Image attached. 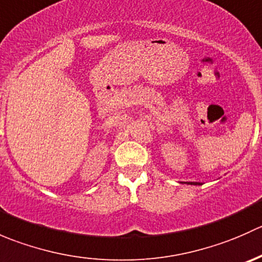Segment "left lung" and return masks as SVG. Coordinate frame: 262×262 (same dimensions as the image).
I'll list each match as a JSON object with an SVG mask.
<instances>
[{
	"label": "left lung",
	"mask_w": 262,
	"mask_h": 262,
	"mask_svg": "<svg viewBox=\"0 0 262 262\" xmlns=\"http://www.w3.org/2000/svg\"><path fill=\"white\" fill-rule=\"evenodd\" d=\"M194 185H198V184H196V182H194Z\"/></svg>",
	"instance_id": "8db88e82"
}]
</instances>
